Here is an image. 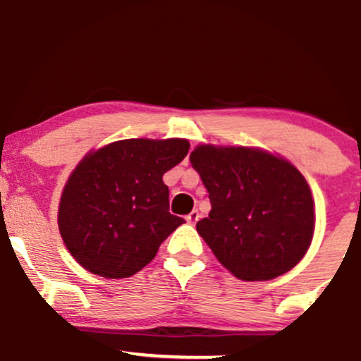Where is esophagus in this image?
I'll return each instance as SVG.
<instances>
[{
	"instance_id": "34e87169",
	"label": "esophagus",
	"mask_w": 361,
	"mask_h": 361,
	"mask_svg": "<svg viewBox=\"0 0 361 361\" xmlns=\"http://www.w3.org/2000/svg\"><path fill=\"white\" fill-rule=\"evenodd\" d=\"M198 219H200V214H198V210H193V212H190L188 215H186V222L188 224H197Z\"/></svg>"
}]
</instances>
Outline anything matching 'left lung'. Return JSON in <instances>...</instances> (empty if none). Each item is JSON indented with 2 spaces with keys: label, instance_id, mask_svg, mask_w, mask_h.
<instances>
[{
  "label": "left lung",
  "instance_id": "left-lung-1",
  "mask_svg": "<svg viewBox=\"0 0 361 361\" xmlns=\"http://www.w3.org/2000/svg\"><path fill=\"white\" fill-rule=\"evenodd\" d=\"M190 163L212 205L197 231L235 279H276L304 258L316 210L307 181L292 163L258 147L212 144L195 147Z\"/></svg>",
  "mask_w": 361,
  "mask_h": 361
}]
</instances>
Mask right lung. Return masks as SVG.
Masks as SVG:
<instances>
[{"instance_id":"right-lung-1","label":"right lung","mask_w":361,"mask_h":361,"mask_svg":"<svg viewBox=\"0 0 361 361\" xmlns=\"http://www.w3.org/2000/svg\"><path fill=\"white\" fill-rule=\"evenodd\" d=\"M188 149L186 139H123L82 157L62 190L57 224L85 270L127 279L154 259L185 222L169 214L163 175Z\"/></svg>"}]
</instances>
